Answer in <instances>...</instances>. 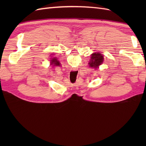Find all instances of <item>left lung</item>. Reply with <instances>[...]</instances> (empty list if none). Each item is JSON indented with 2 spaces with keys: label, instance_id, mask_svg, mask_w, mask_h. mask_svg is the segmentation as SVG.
I'll use <instances>...</instances> for the list:
<instances>
[{
  "label": "left lung",
  "instance_id": "obj_1",
  "mask_svg": "<svg viewBox=\"0 0 146 146\" xmlns=\"http://www.w3.org/2000/svg\"><path fill=\"white\" fill-rule=\"evenodd\" d=\"M104 61V56L100 52H95L92 54L91 60L90 61V66L97 68L99 65L101 64Z\"/></svg>",
  "mask_w": 146,
  "mask_h": 146
}]
</instances>
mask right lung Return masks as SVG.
Masks as SVG:
<instances>
[{
  "label": "right lung",
  "instance_id": "obj_1",
  "mask_svg": "<svg viewBox=\"0 0 146 146\" xmlns=\"http://www.w3.org/2000/svg\"><path fill=\"white\" fill-rule=\"evenodd\" d=\"M57 58H53L51 60V64H54V66H60V62H59L57 60Z\"/></svg>",
  "mask_w": 146,
  "mask_h": 146
}]
</instances>
